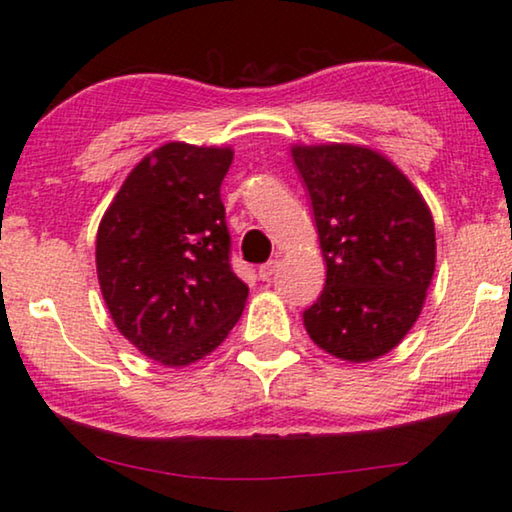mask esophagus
Here are the masks:
<instances>
[{"mask_svg":"<svg viewBox=\"0 0 512 512\" xmlns=\"http://www.w3.org/2000/svg\"><path fill=\"white\" fill-rule=\"evenodd\" d=\"M276 271H278V260H269L267 264H262L257 274H260L262 281H271V278L276 276Z\"/></svg>","mask_w":512,"mask_h":512,"instance_id":"34e87169","label":"esophagus"}]
</instances>
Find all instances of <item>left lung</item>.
Here are the masks:
<instances>
[{"instance_id":"left-lung-1","label":"left lung","mask_w":512,"mask_h":512,"mask_svg":"<svg viewBox=\"0 0 512 512\" xmlns=\"http://www.w3.org/2000/svg\"><path fill=\"white\" fill-rule=\"evenodd\" d=\"M309 194L325 288L304 327L320 349L365 363L400 344L435 271L431 210L412 182L367 147H292Z\"/></svg>"}]
</instances>
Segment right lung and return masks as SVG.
<instances>
[{"mask_svg": "<svg viewBox=\"0 0 512 512\" xmlns=\"http://www.w3.org/2000/svg\"><path fill=\"white\" fill-rule=\"evenodd\" d=\"M234 152L168 142L131 170L98 227L95 264L114 325L156 363L208 356L238 323L220 187Z\"/></svg>", "mask_w": 512, "mask_h": 512, "instance_id": "1", "label": "right lung"}]
</instances>
